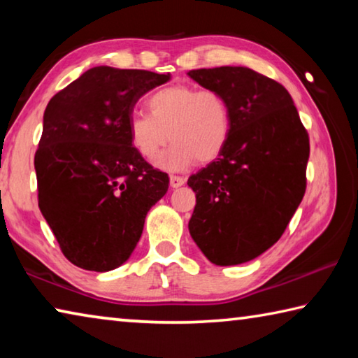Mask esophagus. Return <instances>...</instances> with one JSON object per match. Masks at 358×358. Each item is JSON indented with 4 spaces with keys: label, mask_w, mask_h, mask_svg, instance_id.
I'll list each match as a JSON object with an SVG mask.
<instances>
[{
    "label": "esophagus",
    "mask_w": 358,
    "mask_h": 358,
    "mask_svg": "<svg viewBox=\"0 0 358 358\" xmlns=\"http://www.w3.org/2000/svg\"><path fill=\"white\" fill-rule=\"evenodd\" d=\"M185 178L180 177V175H171V186L172 187H178L181 185H185Z\"/></svg>",
    "instance_id": "obj_1"
}]
</instances>
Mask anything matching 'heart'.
<instances>
[{
	"instance_id": "b5f03b06",
	"label": "heart",
	"mask_w": 358,
	"mask_h": 358,
	"mask_svg": "<svg viewBox=\"0 0 358 358\" xmlns=\"http://www.w3.org/2000/svg\"><path fill=\"white\" fill-rule=\"evenodd\" d=\"M148 113L131 115V145L143 159L155 161L169 138L173 142L159 166L181 171L194 161L211 162L222 153L232 132V112L224 94L213 88L177 83L147 99Z\"/></svg>"
}]
</instances>
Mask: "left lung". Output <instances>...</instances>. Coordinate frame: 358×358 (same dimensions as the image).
I'll list each match as a JSON object with an SVG mask.
<instances>
[{"label": "left lung", "instance_id": "left-lung-1", "mask_svg": "<svg viewBox=\"0 0 358 358\" xmlns=\"http://www.w3.org/2000/svg\"><path fill=\"white\" fill-rule=\"evenodd\" d=\"M221 92L232 132L216 161L194 173L189 234L210 262L238 265L273 246L306 191L310 137L281 83L241 66L189 71Z\"/></svg>", "mask_w": 358, "mask_h": 358}]
</instances>
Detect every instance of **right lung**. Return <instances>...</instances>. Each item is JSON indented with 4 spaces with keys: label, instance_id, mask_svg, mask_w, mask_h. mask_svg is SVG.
I'll use <instances>...</instances> for the list:
<instances>
[{
    "label": "right lung",
    "instance_id": "obj_1",
    "mask_svg": "<svg viewBox=\"0 0 358 358\" xmlns=\"http://www.w3.org/2000/svg\"><path fill=\"white\" fill-rule=\"evenodd\" d=\"M171 76L98 66L47 104L34 155L38 203L64 257L83 270L124 264L169 175L129 141L136 102Z\"/></svg>",
    "mask_w": 358,
    "mask_h": 358
}]
</instances>
